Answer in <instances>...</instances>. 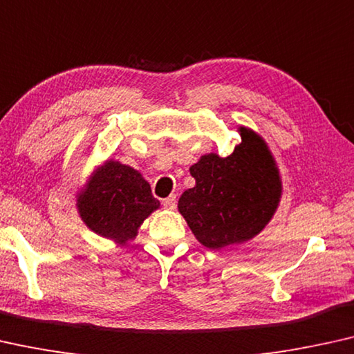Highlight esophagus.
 <instances>
[{
	"mask_svg": "<svg viewBox=\"0 0 354 354\" xmlns=\"http://www.w3.org/2000/svg\"><path fill=\"white\" fill-rule=\"evenodd\" d=\"M162 205H163V208H167V210H175V208H176V196H170V197L163 198Z\"/></svg>",
	"mask_w": 354,
	"mask_h": 354,
	"instance_id": "esophagus-1",
	"label": "esophagus"
}]
</instances>
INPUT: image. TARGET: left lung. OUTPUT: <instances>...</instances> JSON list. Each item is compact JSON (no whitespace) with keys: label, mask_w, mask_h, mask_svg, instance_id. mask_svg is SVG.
<instances>
[{"label":"left lung","mask_w":354,"mask_h":354,"mask_svg":"<svg viewBox=\"0 0 354 354\" xmlns=\"http://www.w3.org/2000/svg\"><path fill=\"white\" fill-rule=\"evenodd\" d=\"M239 133L242 142L231 156L207 153L191 167L196 186L178 202L194 236L212 250L255 237L281 201V178L266 142L248 128Z\"/></svg>","instance_id":"8db88e82"}]
</instances>
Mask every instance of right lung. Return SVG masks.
Here are the masks:
<instances>
[{
  "mask_svg": "<svg viewBox=\"0 0 354 354\" xmlns=\"http://www.w3.org/2000/svg\"><path fill=\"white\" fill-rule=\"evenodd\" d=\"M80 216L91 231L120 245L138 234V227L160 207L149 183L134 168L109 160L80 192Z\"/></svg>",
  "mask_w": 354,
  "mask_h": 354,
  "instance_id": "1",
  "label": "right lung"
}]
</instances>
